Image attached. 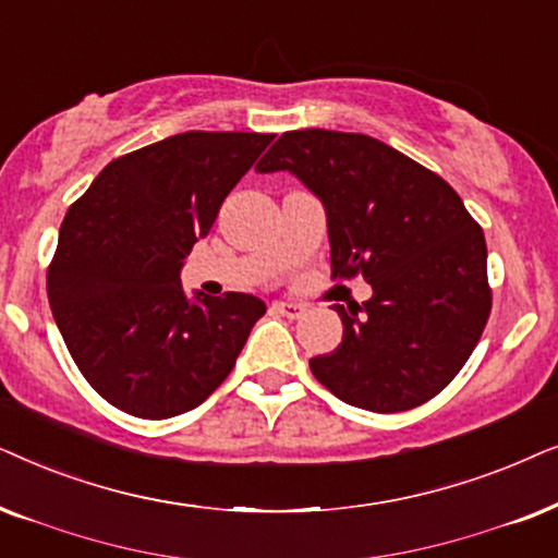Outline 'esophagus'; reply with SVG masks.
Here are the masks:
<instances>
[{
    "label": "esophagus",
    "mask_w": 558,
    "mask_h": 558,
    "mask_svg": "<svg viewBox=\"0 0 558 558\" xmlns=\"http://www.w3.org/2000/svg\"><path fill=\"white\" fill-rule=\"evenodd\" d=\"M272 311H278L280 316H288V318H301L306 314V306H301V303H293V301H275Z\"/></svg>",
    "instance_id": "34e87169"
}]
</instances>
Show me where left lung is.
I'll list each match as a JSON object with an SVG mask.
<instances>
[{
  "label": "left lung",
  "mask_w": 558,
  "mask_h": 558,
  "mask_svg": "<svg viewBox=\"0 0 558 558\" xmlns=\"http://www.w3.org/2000/svg\"><path fill=\"white\" fill-rule=\"evenodd\" d=\"M259 173L288 170L322 198L331 278L362 275L373 299L333 306L341 344L311 373L349 405L398 413L454 380L485 331L487 244L459 193L428 168L356 132L280 135Z\"/></svg>",
  "instance_id": "obj_1"
}]
</instances>
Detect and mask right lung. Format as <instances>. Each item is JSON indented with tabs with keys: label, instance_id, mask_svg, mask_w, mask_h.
Returning <instances> with one entry per match:
<instances>
[{
	"label": "right lung",
	"instance_id": "1",
	"mask_svg": "<svg viewBox=\"0 0 558 558\" xmlns=\"http://www.w3.org/2000/svg\"><path fill=\"white\" fill-rule=\"evenodd\" d=\"M275 135L183 132L111 160L65 214L48 301L81 375L119 411L170 418L227 375L265 303L189 299L181 267Z\"/></svg>",
	"mask_w": 558,
	"mask_h": 558
}]
</instances>
